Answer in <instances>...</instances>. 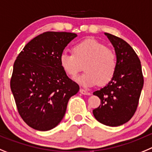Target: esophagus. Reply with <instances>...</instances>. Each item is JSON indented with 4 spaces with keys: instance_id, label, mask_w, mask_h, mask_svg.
Here are the masks:
<instances>
[{
    "instance_id": "1",
    "label": "esophagus",
    "mask_w": 152,
    "mask_h": 152,
    "mask_svg": "<svg viewBox=\"0 0 152 152\" xmlns=\"http://www.w3.org/2000/svg\"><path fill=\"white\" fill-rule=\"evenodd\" d=\"M79 92L81 93V94H83V95H91V93H90L89 91H86V90H85V89H83V88H80V89H79Z\"/></svg>"
}]
</instances>
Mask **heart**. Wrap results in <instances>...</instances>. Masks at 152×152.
Segmentation results:
<instances>
[{
	"instance_id": "obj_1",
	"label": "heart",
	"mask_w": 152,
	"mask_h": 152,
	"mask_svg": "<svg viewBox=\"0 0 152 152\" xmlns=\"http://www.w3.org/2000/svg\"><path fill=\"white\" fill-rule=\"evenodd\" d=\"M73 51V54L62 53L60 64L63 70L72 78H76L85 68L86 73L76 79L83 86L91 87L98 83L104 85L115 74V54L98 41L85 39L75 45Z\"/></svg>"
}]
</instances>
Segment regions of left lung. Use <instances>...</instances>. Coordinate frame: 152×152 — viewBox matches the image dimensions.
<instances>
[{"mask_svg": "<svg viewBox=\"0 0 152 152\" xmlns=\"http://www.w3.org/2000/svg\"><path fill=\"white\" fill-rule=\"evenodd\" d=\"M104 35L114 48L117 69L108 84L93 93L101 99V104L92 112L101 124L118 126L128 122L136 112L144 79L140 60L132 48L115 35Z\"/></svg>", "mask_w": 152, "mask_h": 152, "instance_id": "obj_1", "label": "left lung"}]
</instances>
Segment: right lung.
I'll return each mask as SVG.
<instances>
[{
  "instance_id": "add662e5",
  "label": "right lung",
  "mask_w": 152,
  "mask_h": 152,
  "mask_svg": "<svg viewBox=\"0 0 152 152\" xmlns=\"http://www.w3.org/2000/svg\"><path fill=\"white\" fill-rule=\"evenodd\" d=\"M77 35L46 32L24 47L13 64L10 88L17 110L27 125L39 131L52 129L66 113L69 99L79 86L60 64V56Z\"/></svg>"
}]
</instances>
